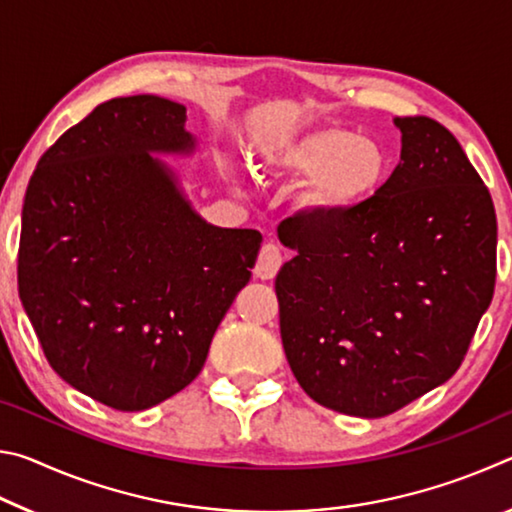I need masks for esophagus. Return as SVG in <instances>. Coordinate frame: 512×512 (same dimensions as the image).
I'll list each match as a JSON object with an SVG mask.
<instances>
[{
	"label": "esophagus",
	"instance_id": "esophagus-1",
	"mask_svg": "<svg viewBox=\"0 0 512 512\" xmlns=\"http://www.w3.org/2000/svg\"><path fill=\"white\" fill-rule=\"evenodd\" d=\"M282 262H284V257H282L280 246H277L275 241H266L257 255L255 275L259 277V280H273L277 271H280Z\"/></svg>",
	"mask_w": 512,
	"mask_h": 512
}]
</instances>
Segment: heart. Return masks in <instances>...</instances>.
Masks as SVG:
<instances>
[{"mask_svg":"<svg viewBox=\"0 0 512 512\" xmlns=\"http://www.w3.org/2000/svg\"><path fill=\"white\" fill-rule=\"evenodd\" d=\"M264 176H302L300 201L314 214L352 210L384 187L391 158L386 146L343 126H323L268 146L257 158Z\"/></svg>","mask_w":512,"mask_h":512,"instance_id":"b5f03b06","label":"heart"}]
</instances>
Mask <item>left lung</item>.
<instances>
[{
  "label": "left lung",
  "instance_id": "8db88e82",
  "mask_svg": "<svg viewBox=\"0 0 512 512\" xmlns=\"http://www.w3.org/2000/svg\"><path fill=\"white\" fill-rule=\"evenodd\" d=\"M402 153L352 210L296 214L275 277L287 361L311 400L381 418L454 375L497 277V216L456 137L395 117Z\"/></svg>",
  "mask_w": 512,
  "mask_h": 512
}]
</instances>
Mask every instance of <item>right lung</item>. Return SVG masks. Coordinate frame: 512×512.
Segmentation results:
<instances>
[{
  "label": "right lung",
  "mask_w": 512,
  "mask_h": 512,
  "mask_svg": "<svg viewBox=\"0 0 512 512\" xmlns=\"http://www.w3.org/2000/svg\"><path fill=\"white\" fill-rule=\"evenodd\" d=\"M185 112L153 94L101 103L49 146L24 196V311L49 366L117 411L192 384L262 246L201 219L153 158L194 151Z\"/></svg>",
  "instance_id": "add662e5"
}]
</instances>
